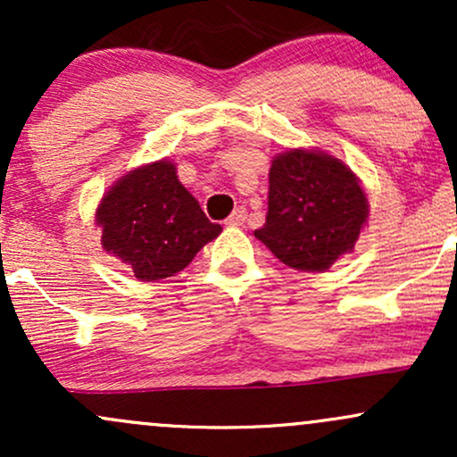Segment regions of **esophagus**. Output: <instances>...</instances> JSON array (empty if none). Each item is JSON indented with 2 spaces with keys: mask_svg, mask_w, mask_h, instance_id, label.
<instances>
[{
  "mask_svg": "<svg viewBox=\"0 0 457 457\" xmlns=\"http://www.w3.org/2000/svg\"><path fill=\"white\" fill-rule=\"evenodd\" d=\"M245 219H246L245 208H236V211L228 217V221H225V225H232V228H238V225L245 223Z\"/></svg>",
  "mask_w": 457,
  "mask_h": 457,
  "instance_id": "1",
  "label": "esophagus"
}]
</instances>
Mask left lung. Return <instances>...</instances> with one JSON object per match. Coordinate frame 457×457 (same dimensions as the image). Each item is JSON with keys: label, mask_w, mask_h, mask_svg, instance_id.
I'll use <instances>...</instances> for the list:
<instances>
[{"label": "left lung", "mask_w": 457, "mask_h": 457, "mask_svg": "<svg viewBox=\"0 0 457 457\" xmlns=\"http://www.w3.org/2000/svg\"><path fill=\"white\" fill-rule=\"evenodd\" d=\"M367 217L363 187L344 161L290 148L270 162L269 212L253 234L290 269L324 272L354 249Z\"/></svg>", "instance_id": "1"}]
</instances>
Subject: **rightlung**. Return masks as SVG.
<instances>
[{"instance_id": "right-lung-1", "label": "right lung", "mask_w": 457, "mask_h": 457, "mask_svg": "<svg viewBox=\"0 0 457 457\" xmlns=\"http://www.w3.org/2000/svg\"><path fill=\"white\" fill-rule=\"evenodd\" d=\"M107 253L139 281H159L187 269L197 251L221 234L161 159L130 170L107 188L94 217Z\"/></svg>"}]
</instances>
